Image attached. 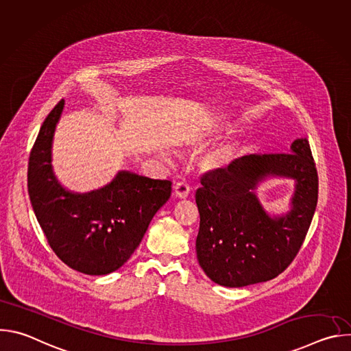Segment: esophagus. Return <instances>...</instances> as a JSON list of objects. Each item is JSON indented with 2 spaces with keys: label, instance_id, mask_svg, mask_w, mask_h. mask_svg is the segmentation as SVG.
Returning a JSON list of instances; mask_svg holds the SVG:
<instances>
[{
  "label": "esophagus",
  "instance_id": "34e87169",
  "mask_svg": "<svg viewBox=\"0 0 351 351\" xmlns=\"http://www.w3.org/2000/svg\"><path fill=\"white\" fill-rule=\"evenodd\" d=\"M173 193L178 198H186L190 193V186L186 182H176L173 186Z\"/></svg>",
  "mask_w": 351,
  "mask_h": 351
}]
</instances>
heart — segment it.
I'll use <instances>...</instances> for the list:
<instances>
[{"instance_id": "1", "label": "heart", "mask_w": 351, "mask_h": 351, "mask_svg": "<svg viewBox=\"0 0 351 351\" xmlns=\"http://www.w3.org/2000/svg\"><path fill=\"white\" fill-rule=\"evenodd\" d=\"M233 154H234V147L232 144H228V145H222L219 147L218 149H215V152H213L207 160H206V164L211 168H221V167H225L228 165L232 158H233Z\"/></svg>"}]
</instances>
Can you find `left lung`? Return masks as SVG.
<instances>
[{
  "label": "left lung",
  "instance_id": "1",
  "mask_svg": "<svg viewBox=\"0 0 351 351\" xmlns=\"http://www.w3.org/2000/svg\"><path fill=\"white\" fill-rule=\"evenodd\" d=\"M290 148V154L241 157L202 179L203 186L195 191V252L213 282L241 287L271 280L302 248L318 202V173L306 137L294 140ZM268 174L298 182L293 208L286 217L271 219L254 194Z\"/></svg>",
  "mask_w": 351,
  "mask_h": 351
}]
</instances>
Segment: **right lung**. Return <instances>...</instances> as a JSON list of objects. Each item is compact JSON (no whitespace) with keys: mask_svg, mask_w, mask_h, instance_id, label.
I'll return each instance as SVG.
<instances>
[{"mask_svg":"<svg viewBox=\"0 0 351 351\" xmlns=\"http://www.w3.org/2000/svg\"><path fill=\"white\" fill-rule=\"evenodd\" d=\"M62 110L64 99L43 122L30 152L32 207L61 261L87 275H107L134 253L153 217L171 197L172 182L123 171L97 191H66L51 169V143Z\"/></svg>","mask_w":351,"mask_h":351,"instance_id":"1","label":"right lung"}]
</instances>
